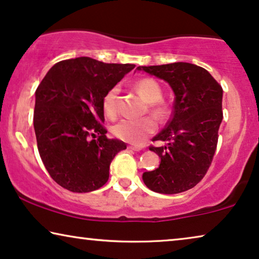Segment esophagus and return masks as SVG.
<instances>
[{"mask_svg": "<svg viewBox=\"0 0 259 259\" xmlns=\"http://www.w3.org/2000/svg\"><path fill=\"white\" fill-rule=\"evenodd\" d=\"M128 148L132 151H141L140 146H134V145H132V146H128Z\"/></svg>", "mask_w": 259, "mask_h": 259, "instance_id": "1", "label": "esophagus"}]
</instances>
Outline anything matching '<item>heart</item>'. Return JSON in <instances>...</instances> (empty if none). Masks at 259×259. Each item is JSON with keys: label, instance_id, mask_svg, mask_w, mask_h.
Listing matches in <instances>:
<instances>
[{"label": "heart", "instance_id": "1", "mask_svg": "<svg viewBox=\"0 0 259 259\" xmlns=\"http://www.w3.org/2000/svg\"><path fill=\"white\" fill-rule=\"evenodd\" d=\"M138 93L145 101L151 104L154 114L158 116H165L167 109L160 101L162 91L157 81L150 77L138 80L134 84ZM118 97L119 87L114 86L106 92L102 98V111L108 118H114L118 112ZM157 130V123L150 116L143 119H122L113 126L112 132L120 140L127 141L131 144H141L148 136L153 134Z\"/></svg>", "mask_w": 259, "mask_h": 259}]
</instances>
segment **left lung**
<instances>
[{"instance_id": "left-lung-1", "label": "left lung", "mask_w": 259, "mask_h": 259, "mask_svg": "<svg viewBox=\"0 0 259 259\" xmlns=\"http://www.w3.org/2000/svg\"><path fill=\"white\" fill-rule=\"evenodd\" d=\"M137 69L165 80L176 97L171 119L152 139L167 144L150 147L161 161L154 171L144 173L145 185L164 194L192 189L206 175L217 148L223 88L206 69L192 63L139 66Z\"/></svg>"}]
</instances>
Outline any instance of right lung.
I'll return each mask as SVG.
<instances>
[{
	"label": "right lung",
	"mask_w": 259,
	"mask_h": 259,
	"mask_svg": "<svg viewBox=\"0 0 259 259\" xmlns=\"http://www.w3.org/2000/svg\"><path fill=\"white\" fill-rule=\"evenodd\" d=\"M134 67L87 56L63 60L38 84L34 109L38 153L63 189L84 193L107 183L109 165L126 144L106 137L102 98Z\"/></svg>",
	"instance_id": "obj_1"
}]
</instances>
